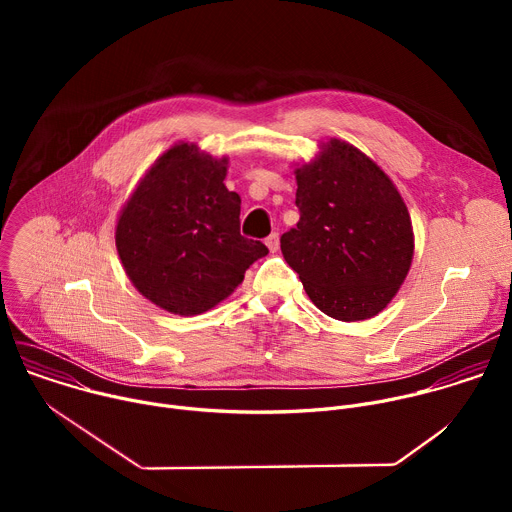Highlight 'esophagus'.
<instances>
[{
  "label": "esophagus",
  "instance_id": "1",
  "mask_svg": "<svg viewBox=\"0 0 512 512\" xmlns=\"http://www.w3.org/2000/svg\"><path fill=\"white\" fill-rule=\"evenodd\" d=\"M265 245L271 253H275L279 249V235L277 233H271L267 239H265Z\"/></svg>",
  "mask_w": 512,
  "mask_h": 512
}]
</instances>
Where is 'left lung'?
<instances>
[{
    "label": "left lung",
    "instance_id": "obj_1",
    "mask_svg": "<svg viewBox=\"0 0 512 512\" xmlns=\"http://www.w3.org/2000/svg\"><path fill=\"white\" fill-rule=\"evenodd\" d=\"M300 223L281 253L326 316H377L397 294L413 257L407 206L389 176L350 143L332 139L296 172Z\"/></svg>",
    "mask_w": 512,
    "mask_h": 512
}]
</instances>
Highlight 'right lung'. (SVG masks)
<instances>
[{"mask_svg": "<svg viewBox=\"0 0 512 512\" xmlns=\"http://www.w3.org/2000/svg\"><path fill=\"white\" fill-rule=\"evenodd\" d=\"M227 160L178 143L121 210L115 245L125 273L156 306L196 316L229 298L269 249L241 235V196L223 184Z\"/></svg>", "mask_w": 512, "mask_h": 512, "instance_id": "obj_1", "label": "right lung"}]
</instances>
